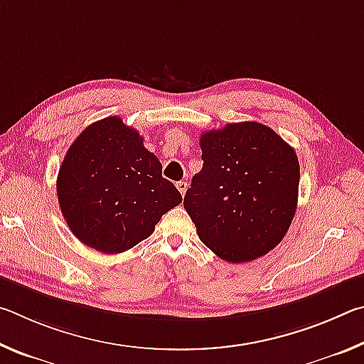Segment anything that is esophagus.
<instances>
[{"instance_id":"esophagus-1","label":"esophagus","mask_w":364,"mask_h":364,"mask_svg":"<svg viewBox=\"0 0 364 364\" xmlns=\"http://www.w3.org/2000/svg\"><path fill=\"white\" fill-rule=\"evenodd\" d=\"M176 188L181 193V196H184V194H186V189H188V183L186 181H178Z\"/></svg>"}]
</instances>
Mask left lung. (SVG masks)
<instances>
[{
  "label": "left lung",
  "instance_id": "1",
  "mask_svg": "<svg viewBox=\"0 0 364 364\" xmlns=\"http://www.w3.org/2000/svg\"><path fill=\"white\" fill-rule=\"evenodd\" d=\"M199 143L204 164L183 202L197 236L230 263L267 255L297 210V154L258 122L228 123Z\"/></svg>",
  "mask_w": 364,
  "mask_h": 364
}]
</instances>
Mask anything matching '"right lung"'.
Segmentation results:
<instances>
[{
  "mask_svg": "<svg viewBox=\"0 0 364 364\" xmlns=\"http://www.w3.org/2000/svg\"><path fill=\"white\" fill-rule=\"evenodd\" d=\"M143 136L120 117L86 127L69 147L58 175V200L73 236L102 254H120L149 237L181 204L175 184Z\"/></svg>",
  "mask_w": 364,
  "mask_h": 364,
  "instance_id": "obj_1",
  "label": "right lung"
}]
</instances>
